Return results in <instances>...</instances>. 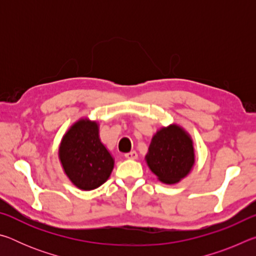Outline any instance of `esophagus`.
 Wrapping results in <instances>:
<instances>
[{
	"label": "esophagus",
	"instance_id": "1",
	"mask_svg": "<svg viewBox=\"0 0 256 256\" xmlns=\"http://www.w3.org/2000/svg\"><path fill=\"white\" fill-rule=\"evenodd\" d=\"M125 158H126V159L136 160V159L138 158V154H136V151H131V152L125 154Z\"/></svg>",
	"mask_w": 256,
	"mask_h": 256
}]
</instances>
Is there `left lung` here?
Segmentation results:
<instances>
[{"mask_svg":"<svg viewBox=\"0 0 256 256\" xmlns=\"http://www.w3.org/2000/svg\"><path fill=\"white\" fill-rule=\"evenodd\" d=\"M146 162L160 182L178 183L196 164L192 138L177 124L162 126L152 136Z\"/></svg>","mask_w":256,"mask_h":256,"instance_id":"8db88e82","label":"left lung"}]
</instances>
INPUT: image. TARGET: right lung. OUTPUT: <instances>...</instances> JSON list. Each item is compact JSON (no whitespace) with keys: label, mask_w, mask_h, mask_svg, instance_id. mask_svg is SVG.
Masks as SVG:
<instances>
[{"label":"right lung","mask_w":256,"mask_h":256,"mask_svg":"<svg viewBox=\"0 0 256 256\" xmlns=\"http://www.w3.org/2000/svg\"><path fill=\"white\" fill-rule=\"evenodd\" d=\"M64 174L76 188L92 190L110 178L115 160L99 138V124L80 118L68 130L58 148Z\"/></svg>","instance_id":"obj_1"}]
</instances>
